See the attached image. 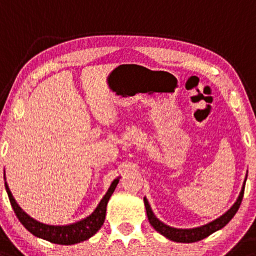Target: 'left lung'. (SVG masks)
<instances>
[{
  "label": "left lung",
  "instance_id": "left-lung-1",
  "mask_svg": "<svg viewBox=\"0 0 256 256\" xmlns=\"http://www.w3.org/2000/svg\"><path fill=\"white\" fill-rule=\"evenodd\" d=\"M246 180H244L242 190H240V196H238L237 200L234 202V204L232 206L225 214H222L220 218H218V219L212 221V222L206 224V225L200 226V228H170V226L166 225L164 222H162V221L157 219L156 215H154V212H152L150 204H148V200H146V197H144V203H145L148 219V221H150L152 228L156 230L157 232H160V234H163V236L168 238V240H174V242H179V243L198 242V240L208 237L209 234H214V232L218 231V230L222 228L224 226L228 225V224L230 222V220L234 216V214L237 213L238 208H240V202H242V200H243Z\"/></svg>",
  "mask_w": 256,
  "mask_h": 256
}]
</instances>
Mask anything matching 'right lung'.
I'll use <instances>...</instances> for the list:
<instances>
[{
	"mask_svg": "<svg viewBox=\"0 0 256 256\" xmlns=\"http://www.w3.org/2000/svg\"><path fill=\"white\" fill-rule=\"evenodd\" d=\"M118 182L120 178H117V179H114V182H111L110 188H108L105 196L102 197V200H100V203L98 204L96 210H94L90 216L84 218V219L77 221V222L74 224H70V225L65 226L46 225V224L40 222V221L28 216V215L20 208L18 203H16V200H14L12 192H10V188H8L7 182H6L4 186L6 191H7L8 194V197H10V204H12L14 209V213H16V218H18L20 222L24 225V228H26L28 232H31L34 236L48 240V242L62 244V246H71V244H76L83 242V240H90L92 236H94V234L99 231L105 221L106 206H108V200H110L111 194H114Z\"/></svg>",
	"mask_w": 256,
	"mask_h": 256,
	"instance_id": "obj_1",
	"label": "right lung"
}]
</instances>
